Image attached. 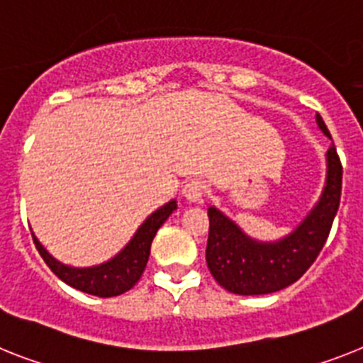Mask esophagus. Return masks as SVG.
<instances>
[{
	"label": "esophagus",
	"instance_id": "esophagus-1",
	"mask_svg": "<svg viewBox=\"0 0 363 363\" xmlns=\"http://www.w3.org/2000/svg\"><path fill=\"white\" fill-rule=\"evenodd\" d=\"M203 196H205V184L201 181H197V179L186 182L184 188H182V197L186 201H190V203H199V201L203 199Z\"/></svg>",
	"mask_w": 363,
	"mask_h": 363
}]
</instances>
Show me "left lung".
<instances>
[{"label": "left lung", "mask_w": 363, "mask_h": 363, "mask_svg": "<svg viewBox=\"0 0 363 363\" xmlns=\"http://www.w3.org/2000/svg\"><path fill=\"white\" fill-rule=\"evenodd\" d=\"M319 129L330 136L321 116ZM343 167L334 144L327 151V182L318 205L303 223L279 242H257L218 208H208L206 266L230 294L264 295L279 291L306 273L321 252L342 197Z\"/></svg>", "instance_id": "left-lung-1"}]
</instances>
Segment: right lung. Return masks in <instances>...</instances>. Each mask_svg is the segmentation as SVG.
<instances>
[{
    "instance_id": "right-lung-1",
    "label": "right lung",
    "mask_w": 363,
    "mask_h": 363,
    "mask_svg": "<svg viewBox=\"0 0 363 363\" xmlns=\"http://www.w3.org/2000/svg\"><path fill=\"white\" fill-rule=\"evenodd\" d=\"M175 208L177 201L172 199L169 203L155 210L153 214L140 225L130 242L114 258H111L105 264H99V266H64L42 247V243L35 238V234H33V242H35L36 249H38L45 264L62 282H66L75 290L84 291V294L97 295V297H116V295L129 291L138 282L145 266H147L149 251H151V242H153L155 234Z\"/></svg>"
}]
</instances>
